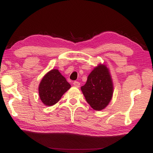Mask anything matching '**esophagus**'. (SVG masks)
<instances>
[{"label": "esophagus", "instance_id": "34e87169", "mask_svg": "<svg viewBox=\"0 0 153 153\" xmlns=\"http://www.w3.org/2000/svg\"><path fill=\"white\" fill-rule=\"evenodd\" d=\"M73 84H74V86H76V87H77V88H79V87L80 86V83L78 82H77V81H75V82L73 83Z\"/></svg>", "mask_w": 153, "mask_h": 153}]
</instances>
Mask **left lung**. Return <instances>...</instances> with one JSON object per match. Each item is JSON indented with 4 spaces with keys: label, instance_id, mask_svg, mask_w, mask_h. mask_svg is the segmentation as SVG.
<instances>
[{
    "label": "left lung",
    "instance_id": "8db88e82",
    "mask_svg": "<svg viewBox=\"0 0 153 153\" xmlns=\"http://www.w3.org/2000/svg\"><path fill=\"white\" fill-rule=\"evenodd\" d=\"M81 90L87 102L93 109H104L110 102L113 93L112 79L107 66L99 64L96 67Z\"/></svg>",
    "mask_w": 153,
    "mask_h": 153
}]
</instances>
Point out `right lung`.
I'll return each instance as SVG.
<instances>
[{"instance_id": "1", "label": "right lung", "mask_w": 153, "mask_h": 153, "mask_svg": "<svg viewBox=\"0 0 153 153\" xmlns=\"http://www.w3.org/2000/svg\"><path fill=\"white\" fill-rule=\"evenodd\" d=\"M71 88V85L62 76L58 69L48 71L40 83L38 92L42 102L46 106L56 104L65 92Z\"/></svg>"}]
</instances>
